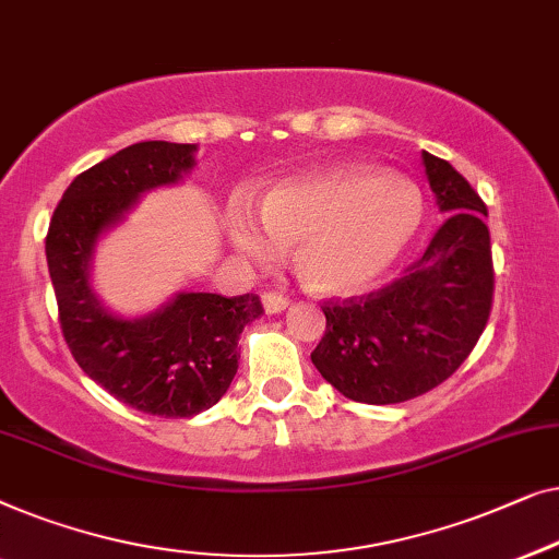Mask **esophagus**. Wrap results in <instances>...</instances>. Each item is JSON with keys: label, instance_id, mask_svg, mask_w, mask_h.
Wrapping results in <instances>:
<instances>
[{"label": "esophagus", "instance_id": "34e87169", "mask_svg": "<svg viewBox=\"0 0 559 559\" xmlns=\"http://www.w3.org/2000/svg\"><path fill=\"white\" fill-rule=\"evenodd\" d=\"M288 304H290L288 298L281 296V294H263V306H265V311H269V313L286 311Z\"/></svg>", "mask_w": 559, "mask_h": 559}]
</instances>
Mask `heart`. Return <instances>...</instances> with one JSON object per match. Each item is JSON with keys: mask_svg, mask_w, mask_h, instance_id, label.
Segmentation results:
<instances>
[{"mask_svg": "<svg viewBox=\"0 0 559 559\" xmlns=\"http://www.w3.org/2000/svg\"><path fill=\"white\" fill-rule=\"evenodd\" d=\"M423 198L407 179L334 167L286 179L261 200L230 204L227 238L246 261L271 265L296 246V273L317 294L344 296L377 281L411 246Z\"/></svg>", "mask_w": 559, "mask_h": 559, "instance_id": "obj_1", "label": "heart"}]
</instances>
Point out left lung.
Listing matches in <instances>:
<instances>
[{"instance_id": "1", "label": "left lung", "mask_w": 559, "mask_h": 559, "mask_svg": "<svg viewBox=\"0 0 559 559\" xmlns=\"http://www.w3.org/2000/svg\"><path fill=\"white\" fill-rule=\"evenodd\" d=\"M423 164L438 207L451 215L426 253L390 286L321 306L326 332L311 361L355 403L395 405L438 388L466 361L491 313L486 204L445 159L423 152Z\"/></svg>"}]
</instances>
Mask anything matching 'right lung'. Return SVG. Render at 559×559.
Instances as JSON below:
<instances>
[{
  "label": "right lung",
  "mask_w": 559,
  "mask_h": 559,
  "mask_svg": "<svg viewBox=\"0 0 559 559\" xmlns=\"http://www.w3.org/2000/svg\"><path fill=\"white\" fill-rule=\"evenodd\" d=\"M194 144L141 141L78 175L52 212L47 269L70 355L93 382L129 407L159 418H192L230 388L242 329L263 313L255 294H177L164 309L121 319L91 290L98 235L139 194L175 185L194 167Z\"/></svg>",
  "instance_id": "add662e5"
}]
</instances>
